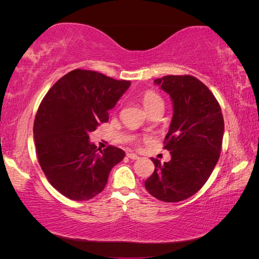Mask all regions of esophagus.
Returning <instances> with one entry per match:
<instances>
[{
    "mask_svg": "<svg viewBox=\"0 0 259 259\" xmlns=\"http://www.w3.org/2000/svg\"><path fill=\"white\" fill-rule=\"evenodd\" d=\"M126 156H128L129 159H131V160H138L139 159V156L137 154H135V153H128Z\"/></svg>",
    "mask_w": 259,
    "mask_h": 259,
    "instance_id": "34e87169",
    "label": "esophagus"
}]
</instances>
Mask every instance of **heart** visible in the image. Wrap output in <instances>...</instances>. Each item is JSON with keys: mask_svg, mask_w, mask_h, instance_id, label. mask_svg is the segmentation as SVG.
<instances>
[{"mask_svg": "<svg viewBox=\"0 0 259 259\" xmlns=\"http://www.w3.org/2000/svg\"><path fill=\"white\" fill-rule=\"evenodd\" d=\"M142 102L144 108L146 109V112H150L152 108L156 107L157 105H163V99L161 98V96L152 90H147L146 93L143 95Z\"/></svg>", "mask_w": 259, "mask_h": 259, "instance_id": "b5f03b06", "label": "heart"}]
</instances>
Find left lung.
I'll list each match as a JSON object with an SVG mask.
<instances>
[{"label":"left lung","instance_id":"8db88e82","mask_svg":"<svg viewBox=\"0 0 259 259\" xmlns=\"http://www.w3.org/2000/svg\"><path fill=\"white\" fill-rule=\"evenodd\" d=\"M172 102V119L164 138L169 162L152 159L155 170L145 181L152 196L179 202L195 194L211 175L221 155L224 119L217 99L191 75H166L154 80Z\"/></svg>","mask_w":259,"mask_h":259}]
</instances>
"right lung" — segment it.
<instances>
[{"label":"right lung","mask_w":259,"mask_h":259,"mask_svg":"<svg viewBox=\"0 0 259 259\" xmlns=\"http://www.w3.org/2000/svg\"><path fill=\"white\" fill-rule=\"evenodd\" d=\"M130 84L98 72L74 69L59 78L41 102L33 129L38 163L51 185L66 198L87 201L98 195L113 166L125 156L121 148H97L89 135L108 121V111Z\"/></svg>","instance_id":"obj_1"}]
</instances>
